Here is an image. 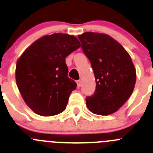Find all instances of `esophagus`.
<instances>
[{"label":"esophagus","mask_w":153,"mask_h":153,"mask_svg":"<svg viewBox=\"0 0 153 153\" xmlns=\"http://www.w3.org/2000/svg\"><path fill=\"white\" fill-rule=\"evenodd\" d=\"M76 83H77V85H78V88H80V87L82 86V82H81V80H78V81L76 82Z\"/></svg>","instance_id":"34e87169"}]
</instances>
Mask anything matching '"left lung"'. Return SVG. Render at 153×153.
Listing matches in <instances>:
<instances>
[{
    "label": "left lung",
    "mask_w": 153,
    "mask_h": 153,
    "mask_svg": "<svg viewBox=\"0 0 153 153\" xmlns=\"http://www.w3.org/2000/svg\"><path fill=\"white\" fill-rule=\"evenodd\" d=\"M78 39L96 81L95 91L86 98L87 107L98 115L114 114L134 89L137 74L131 58L117 41L107 34L86 32Z\"/></svg>",
    "instance_id": "obj_1"
}]
</instances>
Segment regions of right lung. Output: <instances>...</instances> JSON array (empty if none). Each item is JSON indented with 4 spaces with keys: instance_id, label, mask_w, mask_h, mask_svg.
<instances>
[{
    "instance_id": "1",
    "label": "right lung",
    "mask_w": 153,
    "mask_h": 153,
    "mask_svg": "<svg viewBox=\"0 0 153 153\" xmlns=\"http://www.w3.org/2000/svg\"><path fill=\"white\" fill-rule=\"evenodd\" d=\"M81 46L74 36L54 33L31 44L16 62V82L23 100L38 115H56L66 108L76 82L68 77L65 58Z\"/></svg>"
}]
</instances>
